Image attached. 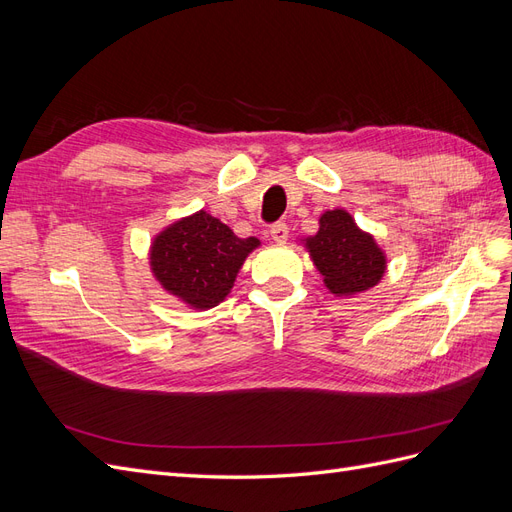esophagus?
Here are the masks:
<instances>
[{"instance_id":"34e87169","label":"esophagus","mask_w":512,"mask_h":512,"mask_svg":"<svg viewBox=\"0 0 512 512\" xmlns=\"http://www.w3.org/2000/svg\"><path fill=\"white\" fill-rule=\"evenodd\" d=\"M271 239L277 245H284L288 241V226L284 222H277L271 226Z\"/></svg>"}]
</instances>
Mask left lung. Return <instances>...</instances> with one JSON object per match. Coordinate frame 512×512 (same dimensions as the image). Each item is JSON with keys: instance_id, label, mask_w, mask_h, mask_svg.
<instances>
[{"instance_id": "8db88e82", "label": "left lung", "mask_w": 512, "mask_h": 512, "mask_svg": "<svg viewBox=\"0 0 512 512\" xmlns=\"http://www.w3.org/2000/svg\"><path fill=\"white\" fill-rule=\"evenodd\" d=\"M299 243L322 275L324 288L339 299L376 288L389 267V258L376 237L339 207L324 211L316 235L303 237Z\"/></svg>"}]
</instances>
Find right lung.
<instances>
[{
    "mask_svg": "<svg viewBox=\"0 0 512 512\" xmlns=\"http://www.w3.org/2000/svg\"><path fill=\"white\" fill-rule=\"evenodd\" d=\"M260 241L241 239L200 209L164 226L149 245V269L160 288L196 312L220 305Z\"/></svg>",
    "mask_w": 512,
    "mask_h": 512,
    "instance_id": "right-lung-1",
    "label": "right lung"
}]
</instances>
